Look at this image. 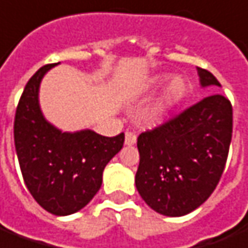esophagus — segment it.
Masks as SVG:
<instances>
[{
    "label": "esophagus",
    "instance_id": "esophagus-1",
    "mask_svg": "<svg viewBox=\"0 0 248 248\" xmlns=\"http://www.w3.org/2000/svg\"><path fill=\"white\" fill-rule=\"evenodd\" d=\"M136 141H137L136 134H133V133H130V131H126V133H124V145H126V146H131V145H134Z\"/></svg>",
    "mask_w": 248,
    "mask_h": 248
}]
</instances>
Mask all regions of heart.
<instances>
[{
	"mask_svg": "<svg viewBox=\"0 0 248 248\" xmlns=\"http://www.w3.org/2000/svg\"><path fill=\"white\" fill-rule=\"evenodd\" d=\"M166 80H168V75L161 74V75L154 76L152 84L160 86L162 83H165ZM188 94H189L188 82L183 76H174L172 80L166 84V87L164 88L160 98L155 100L153 106L149 108L148 114H146L148 124H153V126L162 124L186 99Z\"/></svg>",
	"mask_w": 248,
	"mask_h": 248,
	"instance_id": "1",
	"label": "heart"
}]
</instances>
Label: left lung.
<instances>
[{
    "mask_svg": "<svg viewBox=\"0 0 248 248\" xmlns=\"http://www.w3.org/2000/svg\"><path fill=\"white\" fill-rule=\"evenodd\" d=\"M202 88L221 87L211 72L197 67ZM232 137V106L220 94L209 95L153 131L137 146L136 186L143 202L164 216L178 217L199 208L224 170Z\"/></svg>",
    "mask_w": 248,
    "mask_h": 248,
    "instance_id": "8db88e82",
    "label": "left lung"
}]
</instances>
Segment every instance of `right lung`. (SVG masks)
Returning a JSON list of instances; mask_svg holds the SVG:
<instances>
[{"label":"right lung","mask_w":248,"mask_h":248,"mask_svg":"<svg viewBox=\"0 0 248 248\" xmlns=\"http://www.w3.org/2000/svg\"><path fill=\"white\" fill-rule=\"evenodd\" d=\"M58 64L41 67L24 88L16 110L15 145L22 177L34 200L49 214L67 216L84 208L100 189L103 170L124 146V134L105 137L90 129L63 131L44 117L40 84Z\"/></svg>","instance_id":"add662e5"}]
</instances>
